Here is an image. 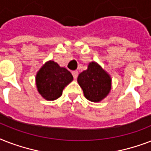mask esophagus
Masks as SVG:
<instances>
[{
    "mask_svg": "<svg viewBox=\"0 0 151 151\" xmlns=\"http://www.w3.org/2000/svg\"><path fill=\"white\" fill-rule=\"evenodd\" d=\"M72 74H73V78H74V79H77V78H78V71H73V72H72Z\"/></svg>",
    "mask_w": 151,
    "mask_h": 151,
    "instance_id": "obj_1",
    "label": "esophagus"
}]
</instances>
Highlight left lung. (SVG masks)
<instances>
[{
    "label": "left lung",
    "instance_id": "1",
    "mask_svg": "<svg viewBox=\"0 0 151 151\" xmlns=\"http://www.w3.org/2000/svg\"><path fill=\"white\" fill-rule=\"evenodd\" d=\"M111 81L110 74L96 62L89 63L87 70L78 77V82L85 97L94 103H99L109 95Z\"/></svg>",
    "mask_w": 151,
    "mask_h": 151
}]
</instances>
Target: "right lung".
Returning <instances> with one entry per match:
<instances>
[{
  "label": "right lung",
  "mask_w": 151,
  "mask_h": 151,
  "mask_svg": "<svg viewBox=\"0 0 151 151\" xmlns=\"http://www.w3.org/2000/svg\"><path fill=\"white\" fill-rule=\"evenodd\" d=\"M71 73L55 62H46L36 74V86L39 94L46 100H55L63 90L73 81Z\"/></svg>",
  "instance_id": "1"
}]
</instances>
